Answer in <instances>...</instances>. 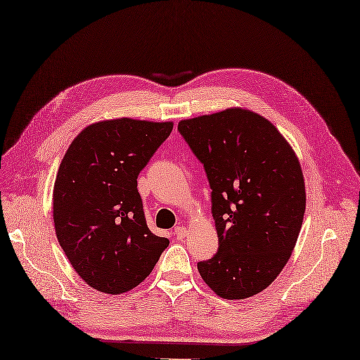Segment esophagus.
I'll return each instance as SVG.
<instances>
[{"label": "esophagus", "instance_id": "1", "mask_svg": "<svg viewBox=\"0 0 360 360\" xmlns=\"http://www.w3.org/2000/svg\"><path fill=\"white\" fill-rule=\"evenodd\" d=\"M174 235L177 240H183L186 235H188V229H186L184 226H176L174 228Z\"/></svg>", "mask_w": 360, "mask_h": 360}]
</instances>
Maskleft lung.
Segmentation results:
<instances>
[{"instance_id":"8db88e82","label":"left lung","mask_w":360,"mask_h":360,"mask_svg":"<svg viewBox=\"0 0 360 360\" xmlns=\"http://www.w3.org/2000/svg\"><path fill=\"white\" fill-rule=\"evenodd\" d=\"M212 188L219 250L198 271L220 298L266 289L288 264L305 213L298 156L272 123L232 107L179 122Z\"/></svg>"}]
</instances>
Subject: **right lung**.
<instances>
[{
  "mask_svg": "<svg viewBox=\"0 0 360 360\" xmlns=\"http://www.w3.org/2000/svg\"><path fill=\"white\" fill-rule=\"evenodd\" d=\"M172 122L131 117L95 122L70 144L53 186V223L70 264L91 288L125 293L152 272L168 238L148 229L140 171Z\"/></svg>",
  "mask_w": 360,
  "mask_h": 360,
  "instance_id": "obj_1",
  "label": "right lung"
}]
</instances>
